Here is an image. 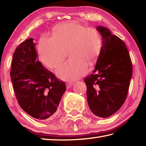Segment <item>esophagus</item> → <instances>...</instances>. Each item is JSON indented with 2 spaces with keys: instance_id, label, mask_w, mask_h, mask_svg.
Instances as JSON below:
<instances>
[{
  "instance_id": "obj_1",
  "label": "esophagus",
  "mask_w": 146,
  "mask_h": 146,
  "mask_svg": "<svg viewBox=\"0 0 146 146\" xmlns=\"http://www.w3.org/2000/svg\"><path fill=\"white\" fill-rule=\"evenodd\" d=\"M73 84L72 83H70V82H68L66 84V88H70L71 87H72Z\"/></svg>"
}]
</instances>
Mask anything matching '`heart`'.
Returning <instances> with one entry per match:
<instances>
[{"label":"heart","mask_w":146,"mask_h":146,"mask_svg":"<svg viewBox=\"0 0 146 146\" xmlns=\"http://www.w3.org/2000/svg\"><path fill=\"white\" fill-rule=\"evenodd\" d=\"M101 48L102 38L98 31L76 21L58 25L52 37H42L38 44L41 60L52 69L63 61L66 50H69L71 58L56 71L59 78L65 80H75L84 76L87 64H95Z\"/></svg>","instance_id":"heart-1"}]
</instances>
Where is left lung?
<instances>
[{
	"label": "left lung",
	"mask_w": 146,
	"mask_h": 146,
	"mask_svg": "<svg viewBox=\"0 0 146 146\" xmlns=\"http://www.w3.org/2000/svg\"><path fill=\"white\" fill-rule=\"evenodd\" d=\"M102 45L93 73L84 79L88 107L94 115L108 118L126 99L132 76L131 59L125 43L106 27L98 26Z\"/></svg>",
	"instance_id": "obj_1"
}]
</instances>
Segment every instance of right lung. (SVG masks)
Wrapping results in <instances>:
<instances>
[{"mask_svg":"<svg viewBox=\"0 0 146 146\" xmlns=\"http://www.w3.org/2000/svg\"><path fill=\"white\" fill-rule=\"evenodd\" d=\"M38 56L33 38L21 43L14 52L10 74L20 107L34 118L46 119L55 114L66 87Z\"/></svg>","mask_w":146,"mask_h":146,"instance_id":"add662e5","label":"right lung"}]
</instances>
